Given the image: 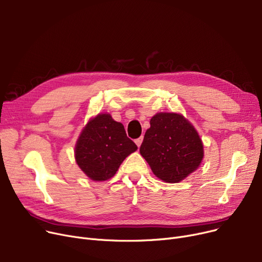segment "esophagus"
I'll return each instance as SVG.
<instances>
[{"mask_svg":"<svg viewBox=\"0 0 262 262\" xmlns=\"http://www.w3.org/2000/svg\"><path fill=\"white\" fill-rule=\"evenodd\" d=\"M142 140H143V137H140V138L135 140V142H136L137 145H138V147H140V145H141V143H142Z\"/></svg>","mask_w":262,"mask_h":262,"instance_id":"obj_1","label":"esophagus"}]
</instances>
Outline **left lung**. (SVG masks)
<instances>
[{
	"label": "left lung",
	"mask_w": 262,
	"mask_h": 262,
	"mask_svg": "<svg viewBox=\"0 0 262 262\" xmlns=\"http://www.w3.org/2000/svg\"><path fill=\"white\" fill-rule=\"evenodd\" d=\"M149 124L140 154L159 180L180 183L200 167L204 157L202 139L194 126L180 114H156Z\"/></svg>",
	"instance_id": "8db88e82"
}]
</instances>
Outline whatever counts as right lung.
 Returning <instances> with one entry per match:
<instances>
[{"label": "right lung", "instance_id": "obj_1", "mask_svg": "<svg viewBox=\"0 0 262 262\" xmlns=\"http://www.w3.org/2000/svg\"><path fill=\"white\" fill-rule=\"evenodd\" d=\"M123 124L109 114H99L81 130L75 145V160L89 178L102 182L112 178L123 160L137 150Z\"/></svg>", "mask_w": 262, "mask_h": 262}]
</instances>
